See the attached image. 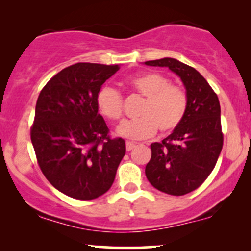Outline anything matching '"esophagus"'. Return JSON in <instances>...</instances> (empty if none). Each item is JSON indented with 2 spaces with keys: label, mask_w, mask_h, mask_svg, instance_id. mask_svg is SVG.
<instances>
[{
  "label": "esophagus",
  "mask_w": 251,
  "mask_h": 251,
  "mask_svg": "<svg viewBox=\"0 0 251 251\" xmlns=\"http://www.w3.org/2000/svg\"><path fill=\"white\" fill-rule=\"evenodd\" d=\"M134 148H135V144L131 143V142L126 143V150H127V151H131V150H133Z\"/></svg>",
  "instance_id": "34e87169"
}]
</instances>
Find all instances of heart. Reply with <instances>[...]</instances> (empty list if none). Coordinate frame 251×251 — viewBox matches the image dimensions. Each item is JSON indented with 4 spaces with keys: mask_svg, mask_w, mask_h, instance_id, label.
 Returning <instances> with one entry per match:
<instances>
[{
    "mask_svg": "<svg viewBox=\"0 0 251 251\" xmlns=\"http://www.w3.org/2000/svg\"><path fill=\"white\" fill-rule=\"evenodd\" d=\"M129 87L145 98L138 116L125 120L117 127V134L131 140L152 137L157 129L165 134L174 131L183 122L188 109V96L179 86L171 85L166 76L154 72L139 74L128 81ZM97 106L100 113L109 120L120 119L123 99L119 92L103 86L97 94Z\"/></svg>",
    "mask_w": 251,
    "mask_h": 251,
    "instance_id": "obj_1",
    "label": "heart"
}]
</instances>
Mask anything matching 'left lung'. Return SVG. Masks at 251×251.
I'll use <instances>...</instances> for the list:
<instances>
[{
	"mask_svg": "<svg viewBox=\"0 0 251 251\" xmlns=\"http://www.w3.org/2000/svg\"><path fill=\"white\" fill-rule=\"evenodd\" d=\"M168 67L180 77L188 109L183 122L162 143H152L145 175L152 186L172 196L194 191L214 170L222 146L221 106L216 93L200 72L172 57L144 62Z\"/></svg>",
	"mask_w": 251,
	"mask_h": 251,
	"instance_id": "8db88e82",
	"label": "left lung"
}]
</instances>
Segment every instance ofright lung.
Instances as JSON below:
<instances>
[{"instance_id": "right-lung-1", "label": "right lung", "mask_w": 251, "mask_h": 251, "mask_svg": "<svg viewBox=\"0 0 251 251\" xmlns=\"http://www.w3.org/2000/svg\"><path fill=\"white\" fill-rule=\"evenodd\" d=\"M119 65L79 62L43 87L30 131L37 163L56 190L88 201L107 192L125 155V140L111 139L97 94Z\"/></svg>"}]
</instances>
